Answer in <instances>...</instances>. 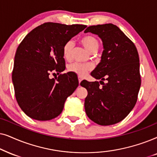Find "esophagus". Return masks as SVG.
Listing matches in <instances>:
<instances>
[{
  "label": "esophagus",
  "mask_w": 157,
  "mask_h": 157,
  "mask_svg": "<svg viewBox=\"0 0 157 157\" xmlns=\"http://www.w3.org/2000/svg\"><path fill=\"white\" fill-rule=\"evenodd\" d=\"M82 77H78V81H79V84H80L81 81H82Z\"/></svg>",
  "instance_id": "34e87169"
}]
</instances>
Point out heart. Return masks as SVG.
Wrapping results in <instances>:
<instances>
[{
	"label": "heart",
	"mask_w": 157,
	"mask_h": 157,
	"mask_svg": "<svg viewBox=\"0 0 157 157\" xmlns=\"http://www.w3.org/2000/svg\"><path fill=\"white\" fill-rule=\"evenodd\" d=\"M80 42L84 46V47L90 53L93 52H97L99 47V42L98 39L93 36H83L80 39ZM73 45L74 44L72 41H68L65 43L63 47V56L65 59H68L70 57L71 52H72ZM93 67L88 64H82L79 62H74V63L70 64L68 66V70L70 72H74L79 76H84L87 74L89 71H90Z\"/></svg>",
	"instance_id": "obj_1"
}]
</instances>
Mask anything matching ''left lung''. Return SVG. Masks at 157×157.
<instances>
[{
	"label": "left lung",
	"instance_id": "left-lung-1",
	"mask_svg": "<svg viewBox=\"0 0 157 157\" xmlns=\"http://www.w3.org/2000/svg\"><path fill=\"white\" fill-rule=\"evenodd\" d=\"M98 35L103 52L99 64L90 73L98 82L83 80L87 90L85 110L88 118L101 126L120 122L136 105L141 87L139 57L134 44L113 24L91 26L85 33ZM103 80H107L106 83ZM102 83H101V82Z\"/></svg>",
	"mask_w": 157,
	"mask_h": 157
}]
</instances>
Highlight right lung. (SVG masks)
Returning a JSON list of instances; mask_svg holds the SVG:
<instances>
[{"mask_svg": "<svg viewBox=\"0 0 157 157\" xmlns=\"http://www.w3.org/2000/svg\"><path fill=\"white\" fill-rule=\"evenodd\" d=\"M85 25L48 22L25 36L14 57L12 82L16 100L30 118L49 121L61 113L67 98L79 85L74 72L50 79L52 71L65 69V43L86 28Z\"/></svg>", "mask_w": 157, "mask_h": 157, "instance_id": "1", "label": "right lung"}]
</instances>
